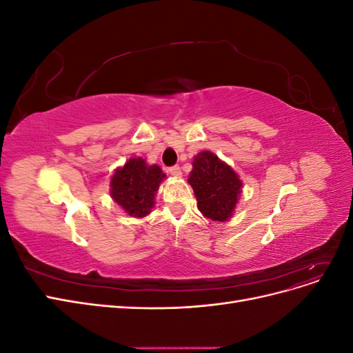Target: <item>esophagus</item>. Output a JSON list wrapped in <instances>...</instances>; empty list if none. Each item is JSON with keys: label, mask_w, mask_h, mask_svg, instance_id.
I'll return each mask as SVG.
<instances>
[{"label": "esophagus", "mask_w": 353, "mask_h": 353, "mask_svg": "<svg viewBox=\"0 0 353 353\" xmlns=\"http://www.w3.org/2000/svg\"><path fill=\"white\" fill-rule=\"evenodd\" d=\"M169 174L172 175L174 178H179L181 175H183V172H181V168H179V166H172V168H169Z\"/></svg>", "instance_id": "1"}]
</instances>
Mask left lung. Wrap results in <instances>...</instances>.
<instances>
[{
    "instance_id": "obj_1",
    "label": "left lung",
    "mask_w": 353,
    "mask_h": 353,
    "mask_svg": "<svg viewBox=\"0 0 353 353\" xmlns=\"http://www.w3.org/2000/svg\"><path fill=\"white\" fill-rule=\"evenodd\" d=\"M188 184L194 190L197 208L203 216L218 222L232 218L243 183L236 170L215 153L205 150L194 156Z\"/></svg>"
}]
</instances>
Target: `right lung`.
<instances>
[{"instance_id": "1", "label": "right lung", "mask_w": 353, "mask_h": 353, "mask_svg": "<svg viewBox=\"0 0 353 353\" xmlns=\"http://www.w3.org/2000/svg\"><path fill=\"white\" fill-rule=\"evenodd\" d=\"M166 174L159 165H148L143 157H131L116 168L110 178V196L125 213L144 218L156 205V194Z\"/></svg>"}]
</instances>
